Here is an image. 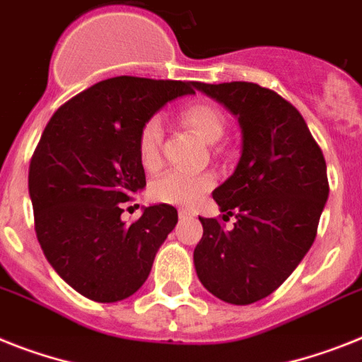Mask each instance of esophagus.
Segmentation results:
<instances>
[{
	"instance_id": "esophagus-1",
	"label": "esophagus",
	"mask_w": 362,
	"mask_h": 362,
	"mask_svg": "<svg viewBox=\"0 0 362 362\" xmlns=\"http://www.w3.org/2000/svg\"><path fill=\"white\" fill-rule=\"evenodd\" d=\"M194 214L190 213V211H188V209H179V218H181V220H187V218H192Z\"/></svg>"
}]
</instances>
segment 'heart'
<instances>
[{
    "label": "heart",
    "instance_id": "b5f03b06",
    "mask_svg": "<svg viewBox=\"0 0 362 362\" xmlns=\"http://www.w3.org/2000/svg\"><path fill=\"white\" fill-rule=\"evenodd\" d=\"M183 120L209 144L220 142L226 133V118L216 107L196 103L183 110ZM160 142H163V122L159 116L146 120L139 133V159L146 170H155L160 163ZM213 187V177L194 175L187 172H166L151 183V196L157 202L190 207L203 198V194Z\"/></svg>",
    "mask_w": 362,
    "mask_h": 362
}]
</instances>
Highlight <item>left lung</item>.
Instances as JSON below:
<instances>
[{
	"label": "left lung",
	"mask_w": 362,
	"mask_h": 362,
	"mask_svg": "<svg viewBox=\"0 0 362 362\" xmlns=\"http://www.w3.org/2000/svg\"><path fill=\"white\" fill-rule=\"evenodd\" d=\"M231 112L240 127V157L214 188L223 220L202 218L194 250L202 285L218 300L250 305L281 286L313 246L329 187L322 149L303 116L270 88L233 81L196 83Z\"/></svg>",
	"instance_id": "obj_1"
}]
</instances>
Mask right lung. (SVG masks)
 <instances>
[{"label": "right lung", "mask_w": 362, "mask_h": 362, "mask_svg": "<svg viewBox=\"0 0 362 362\" xmlns=\"http://www.w3.org/2000/svg\"><path fill=\"white\" fill-rule=\"evenodd\" d=\"M194 81L112 77L71 98L42 133L29 166L35 231L53 270L88 300L115 303L148 279L177 223V211L142 207L133 223L122 203L144 190L139 133L166 103L196 94Z\"/></svg>", "instance_id": "1"}]
</instances>
